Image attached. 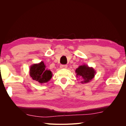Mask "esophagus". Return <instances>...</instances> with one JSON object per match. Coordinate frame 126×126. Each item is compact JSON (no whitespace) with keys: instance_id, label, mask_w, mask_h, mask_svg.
<instances>
[{"instance_id":"obj_1","label":"esophagus","mask_w":126,"mask_h":126,"mask_svg":"<svg viewBox=\"0 0 126 126\" xmlns=\"http://www.w3.org/2000/svg\"><path fill=\"white\" fill-rule=\"evenodd\" d=\"M60 68H62V69H66L67 68V65H61L60 66Z\"/></svg>"}]
</instances>
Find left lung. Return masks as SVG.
I'll list each match as a JSON object with an SVG mask.
<instances>
[{
  "mask_svg": "<svg viewBox=\"0 0 126 126\" xmlns=\"http://www.w3.org/2000/svg\"><path fill=\"white\" fill-rule=\"evenodd\" d=\"M75 72L77 77H79L82 79V81H81L82 84L90 82L96 73V71L93 67H89L88 65L86 64L79 66Z\"/></svg>",
  "mask_w": 126,
  "mask_h": 126,
  "instance_id": "obj_1",
  "label": "left lung"
}]
</instances>
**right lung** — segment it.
Masks as SVG:
<instances>
[{"label": "right lung", "instance_id": "right-lung-1", "mask_svg": "<svg viewBox=\"0 0 126 126\" xmlns=\"http://www.w3.org/2000/svg\"><path fill=\"white\" fill-rule=\"evenodd\" d=\"M29 75L33 80L42 84L49 82L53 74L50 70L47 69L46 65L42 61L39 63L33 64L30 67Z\"/></svg>", "mask_w": 126, "mask_h": 126}]
</instances>
